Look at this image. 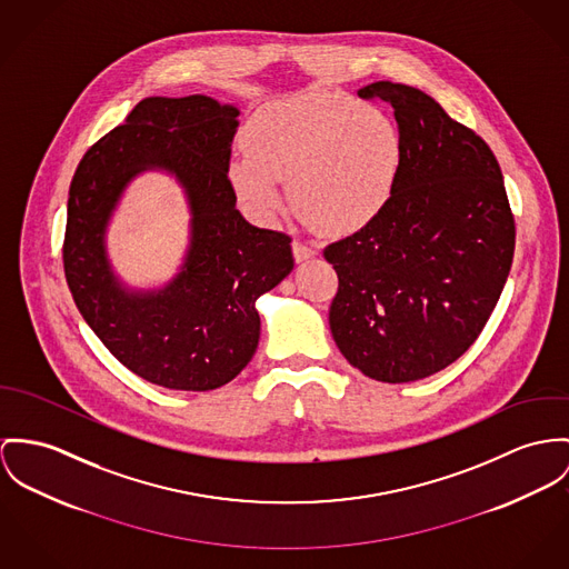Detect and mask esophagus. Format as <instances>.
<instances>
[{"mask_svg":"<svg viewBox=\"0 0 569 569\" xmlns=\"http://www.w3.org/2000/svg\"><path fill=\"white\" fill-rule=\"evenodd\" d=\"M292 251H295V260H297V262H306V260L316 256V249L306 244L303 240H295V242H292Z\"/></svg>","mask_w":569,"mask_h":569,"instance_id":"34e87169","label":"esophagus"}]
</instances>
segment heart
I'll return each mask as SVG.
<instances>
[{"label": "heart", "mask_w": 569, "mask_h": 569, "mask_svg": "<svg viewBox=\"0 0 569 569\" xmlns=\"http://www.w3.org/2000/svg\"><path fill=\"white\" fill-rule=\"evenodd\" d=\"M247 156L229 177L242 203L272 219L286 206L279 181L303 219L329 233H352L392 199L402 140L390 117L342 92H313L260 110L244 130Z\"/></svg>", "instance_id": "1"}]
</instances>
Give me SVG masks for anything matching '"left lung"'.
Segmentation results:
<instances>
[{"mask_svg":"<svg viewBox=\"0 0 569 569\" xmlns=\"http://www.w3.org/2000/svg\"><path fill=\"white\" fill-rule=\"evenodd\" d=\"M357 94L392 106L402 167L386 210L325 249L338 272L329 327L366 377L409 383L481 336L511 270L516 220L496 156L433 97L393 82Z\"/></svg>","mask_w":569,"mask_h":569,"instance_id":"left-lung-1","label":"left lung"}]
</instances>
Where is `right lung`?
Here are the masks:
<instances>
[{
  "mask_svg": "<svg viewBox=\"0 0 569 569\" xmlns=\"http://www.w3.org/2000/svg\"><path fill=\"white\" fill-rule=\"evenodd\" d=\"M238 108L206 94L147 97L99 138L69 188L62 262L88 327L149 383L208 392L236 379L260 342L256 301L295 268L292 238L236 210L229 181ZM160 168L184 186L191 247L162 291H128L104 256V229L130 179Z\"/></svg>",
  "mask_w": 569,
  "mask_h": 569,
  "instance_id": "right-lung-1",
  "label": "right lung"
}]
</instances>
